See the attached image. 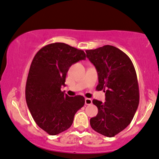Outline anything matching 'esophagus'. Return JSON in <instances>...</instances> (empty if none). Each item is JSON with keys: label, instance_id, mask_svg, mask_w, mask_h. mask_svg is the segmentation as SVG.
Returning <instances> with one entry per match:
<instances>
[{"label": "esophagus", "instance_id": "esophagus-1", "mask_svg": "<svg viewBox=\"0 0 159 159\" xmlns=\"http://www.w3.org/2000/svg\"><path fill=\"white\" fill-rule=\"evenodd\" d=\"M84 103H85V105H91L92 103V100L91 98H86L84 99Z\"/></svg>", "mask_w": 159, "mask_h": 159}]
</instances>
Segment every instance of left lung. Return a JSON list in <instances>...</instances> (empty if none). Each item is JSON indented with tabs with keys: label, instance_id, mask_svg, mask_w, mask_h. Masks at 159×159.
<instances>
[{
	"label": "left lung",
	"instance_id": "obj_1",
	"mask_svg": "<svg viewBox=\"0 0 159 159\" xmlns=\"http://www.w3.org/2000/svg\"><path fill=\"white\" fill-rule=\"evenodd\" d=\"M85 52L98 73L96 89L106 92V102L92 101L98 108V114L91 118V127L112 138L130 124L138 109L140 95L136 70L130 57L113 46Z\"/></svg>",
	"mask_w": 159,
	"mask_h": 159
}]
</instances>
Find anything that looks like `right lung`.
I'll list each match as a JSON object with an SVG mask.
<instances>
[{"mask_svg": "<svg viewBox=\"0 0 159 159\" xmlns=\"http://www.w3.org/2000/svg\"><path fill=\"white\" fill-rule=\"evenodd\" d=\"M85 58L83 50L54 43L40 49L32 60L26 81V102L37 125L50 135L67 130L84 105V97H69L61 89L65 86L70 66Z\"/></svg>", "mask_w": 159, "mask_h": 159, "instance_id": "obj_1", "label": "right lung"}]
</instances>
